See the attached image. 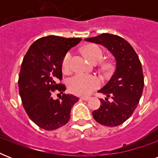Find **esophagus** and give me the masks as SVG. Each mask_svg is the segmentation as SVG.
Masks as SVG:
<instances>
[{"label":"esophagus","instance_id":"1","mask_svg":"<svg viewBox=\"0 0 158 158\" xmlns=\"http://www.w3.org/2000/svg\"><path fill=\"white\" fill-rule=\"evenodd\" d=\"M89 98H90L89 97H81V98H80V99L84 100V101H88Z\"/></svg>","mask_w":158,"mask_h":158}]
</instances>
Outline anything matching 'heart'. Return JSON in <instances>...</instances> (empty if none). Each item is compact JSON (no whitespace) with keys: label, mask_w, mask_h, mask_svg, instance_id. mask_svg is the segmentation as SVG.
I'll list each match as a JSON object with an SVG mask.
<instances>
[{"label":"heart","mask_w":158,"mask_h":158,"mask_svg":"<svg viewBox=\"0 0 158 158\" xmlns=\"http://www.w3.org/2000/svg\"><path fill=\"white\" fill-rule=\"evenodd\" d=\"M84 52L94 63H98L102 60L103 52L98 46L91 44L84 48ZM72 53L68 52L64 55L61 62V69L64 73L71 71ZM100 79L95 75L86 74H77L69 80V90L77 95H88L100 86Z\"/></svg>","instance_id":"heart-1"}]
</instances>
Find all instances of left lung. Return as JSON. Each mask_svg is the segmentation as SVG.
<instances>
[{
  "mask_svg": "<svg viewBox=\"0 0 158 158\" xmlns=\"http://www.w3.org/2000/svg\"><path fill=\"white\" fill-rule=\"evenodd\" d=\"M87 42L101 44L115 59V70L110 79L99 93L113 98L100 99L101 106L93 111L97 122L109 127L117 126L131 116L142 96L144 85L141 62L132 46L120 36L102 33Z\"/></svg>",
  "mask_w": 158,
  "mask_h": 158,
  "instance_id": "1",
  "label": "left lung"
}]
</instances>
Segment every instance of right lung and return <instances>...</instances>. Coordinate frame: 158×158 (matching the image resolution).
I'll return each mask as SVG.
<instances>
[{
    "instance_id": "1",
    "label": "right lung",
    "mask_w": 158,
    "mask_h": 158,
    "mask_svg": "<svg viewBox=\"0 0 158 158\" xmlns=\"http://www.w3.org/2000/svg\"><path fill=\"white\" fill-rule=\"evenodd\" d=\"M82 39L47 36L36 40L23 57L19 76V91L22 104L32 121L46 130H54L68 123L70 110L79 98L63 94L55 100L56 90H65L62 79L64 56Z\"/></svg>"
}]
</instances>
